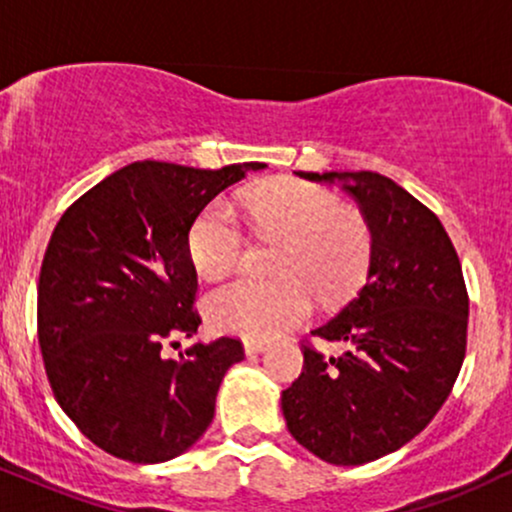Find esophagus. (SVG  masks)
<instances>
[{
	"label": "esophagus",
	"instance_id": "obj_1",
	"mask_svg": "<svg viewBox=\"0 0 512 512\" xmlns=\"http://www.w3.org/2000/svg\"><path fill=\"white\" fill-rule=\"evenodd\" d=\"M245 354L252 356V354H262V351H267V342H255V339H245Z\"/></svg>",
	"mask_w": 512,
	"mask_h": 512
}]
</instances>
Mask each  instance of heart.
<instances>
[{
  "label": "heart",
  "instance_id": "obj_1",
  "mask_svg": "<svg viewBox=\"0 0 512 512\" xmlns=\"http://www.w3.org/2000/svg\"><path fill=\"white\" fill-rule=\"evenodd\" d=\"M243 207L260 236L286 238L276 262L284 276H238L211 291L204 313L214 330L257 342L274 339L308 320L313 291L322 301H337L366 274L373 252L368 223L325 187L276 182L245 195ZM245 250V231L223 199L209 202L187 228V255L209 279L238 267Z\"/></svg>",
  "mask_w": 512,
  "mask_h": 512
}]
</instances>
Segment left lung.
Returning <instances> with one entry per match:
<instances>
[{
  "label": "left lung",
  "mask_w": 512,
  "mask_h": 512,
  "mask_svg": "<svg viewBox=\"0 0 512 512\" xmlns=\"http://www.w3.org/2000/svg\"><path fill=\"white\" fill-rule=\"evenodd\" d=\"M339 185L373 236L363 289L313 337L344 342L325 358L303 346V373L281 392L291 436L320 460L354 467L407 445L460 375L469 298L443 223L395 180L370 170L296 173Z\"/></svg>",
  "instance_id": "1"
}]
</instances>
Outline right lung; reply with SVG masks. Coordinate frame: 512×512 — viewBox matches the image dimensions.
Instances as JSON below:
<instances>
[{
	"instance_id": "right-lung-1",
	"label": "right lung",
	"mask_w": 512,
	"mask_h": 512,
	"mask_svg": "<svg viewBox=\"0 0 512 512\" xmlns=\"http://www.w3.org/2000/svg\"><path fill=\"white\" fill-rule=\"evenodd\" d=\"M137 161L64 211L38 279V342L64 414L120 460L156 464L190 450L214 419L216 392L238 339L163 354L202 325L192 310L197 272L187 255L195 216L248 170Z\"/></svg>"
}]
</instances>
